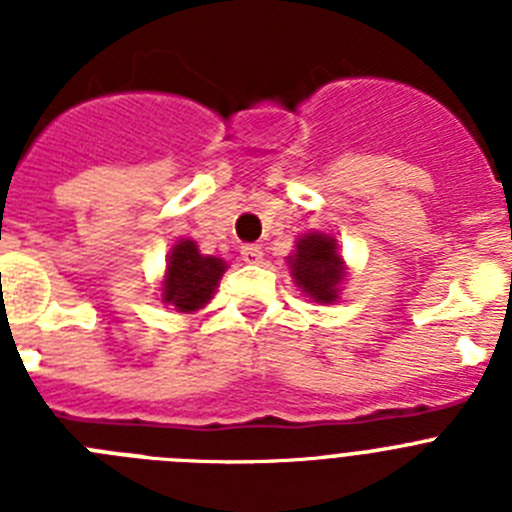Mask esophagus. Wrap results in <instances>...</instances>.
<instances>
[{
    "label": "esophagus",
    "instance_id": "obj_1",
    "mask_svg": "<svg viewBox=\"0 0 512 512\" xmlns=\"http://www.w3.org/2000/svg\"><path fill=\"white\" fill-rule=\"evenodd\" d=\"M241 259L246 261V264H261V261H264V248L256 246V243H246V246L241 248Z\"/></svg>",
    "mask_w": 512,
    "mask_h": 512
}]
</instances>
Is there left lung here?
Returning <instances> with one entry per match:
<instances>
[{
    "mask_svg": "<svg viewBox=\"0 0 512 512\" xmlns=\"http://www.w3.org/2000/svg\"><path fill=\"white\" fill-rule=\"evenodd\" d=\"M292 277L315 302H336L343 279V261L330 235L310 233L297 241V253L289 256Z\"/></svg>",
    "mask_w": 512,
    "mask_h": 512,
    "instance_id": "1",
    "label": "left lung"
}]
</instances>
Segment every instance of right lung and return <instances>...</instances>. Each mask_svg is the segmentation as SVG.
I'll use <instances>...</instances> for the list:
<instances>
[{
  "label": "right lung",
  "mask_w": 512,
  "mask_h": 512,
  "mask_svg": "<svg viewBox=\"0 0 512 512\" xmlns=\"http://www.w3.org/2000/svg\"><path fill=\"white\" fill-rule=\"evenodd\" d=\"M225 261L202 256L194 241H179L169 256L164 279V302L179 312L200 310L223 277Z\"/></svg>",
  "instance_id": "obj_1"
}]
</instances>
